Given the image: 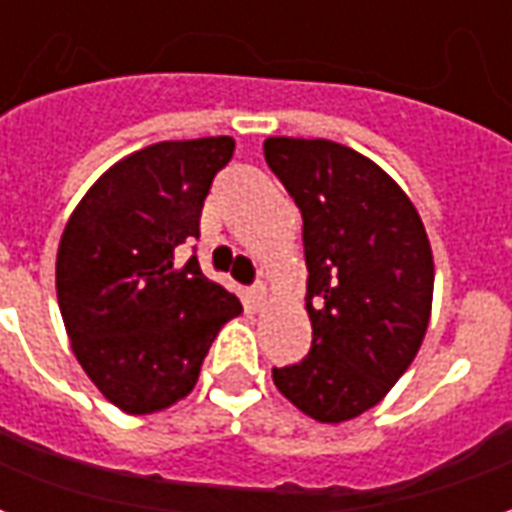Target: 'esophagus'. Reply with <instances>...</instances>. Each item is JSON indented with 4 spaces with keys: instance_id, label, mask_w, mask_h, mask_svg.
<instances>
[{
    "instance_id": "obj_1",
    "label": "esophagus",
    "mask_w": 512,
    "mask_h": 512,
    "mask_svg": "<svg viewBox=\"0 0 512 512\" xmlns=\"http://www.w3.org/2000/svg\"><path fill=\"white\" fill-rule=\"evenodd\" d=\"M249 293H252V301H255L257 307H263V304H266V301H268V288H266V285H263V282H257V285H252V290H249Z\"/></svg>"
}]
</instances>
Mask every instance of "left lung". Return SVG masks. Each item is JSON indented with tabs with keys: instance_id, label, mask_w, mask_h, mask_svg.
<instances>
[{
	"instance_id": "left-lung-1",
	"label": "left lung",
	"mask_w": 512,
	"mask_h": 512,
	"mask_svg": "<svg viewBox=\"0 0 512 512\" xmlns=\"http://www.w3.org/2000/svg\"><path fill=\"white\" fill-rule=\"evenodd\" d=\"M266 164L304 219L312 348L274 367L282 395L318 422L384 400L414 362L433 301L425 224L384 169L332 139L271 136Z\"/></svg>"
}]
</instances>
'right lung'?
<instances>
[{"label":"right lung","instance_id":"right-lung-1","mask_svg":"<svg viewBox=\"0 0 512 512\" xmlns=\"http://www.w3.org/2000/svg\"><path fill=\"white\" fill-rule=\"evenodd\" d=\"M233 136L158 142L95 180L57 249V299L71 348L101 395L126 414L186 397L241 301L175 249L200 238L202 202L233 158Z\"/></svg>","mask_w":512,"mask_h":512}]
</instances>
